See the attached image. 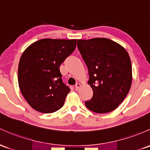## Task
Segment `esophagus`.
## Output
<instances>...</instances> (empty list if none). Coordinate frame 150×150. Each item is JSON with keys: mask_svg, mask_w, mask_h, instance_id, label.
Segmentation results:
<instances>
[{"mask_svg": "<svg viewBox=\"0 0 150 150\" xmlns=\"http://www.w3.org/2000/svg\"><path fill=\"white\" fill-rule=\"evenodd\" d=\"M80 87H81V84H80V83H77L76 85H75V90H78L79 89H80Z\"/></svg>", "mask_w": 150, "mask_h": 150, "instance_id": "34e87169", "label": "esophagus"}]
</instances>
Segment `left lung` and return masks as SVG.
Instances as JSON below:
<instances>
[{
  "instance_id": "1",
  "label": "left lung",
  "mask_w": 150,
  "mask_h": 150,
  "mask_svg": "<svg viewBox=\"0 0 150 150\" xmlns=\"http://www.w3.org/2000/svg\"><path fill=\"white\" fill-rule=\"evenodd\" d=\"M78 50L88 69L93 91L87 108L96 113H107L118 108L131 88L130 57L125 49L104 38L78 40Z\"/></svg>"
}]
</instances>
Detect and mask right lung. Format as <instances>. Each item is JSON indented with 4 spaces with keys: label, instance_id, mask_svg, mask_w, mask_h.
I'll list each match as a JSON object with an SVG mask.
<instances>
[{
    "label": "right lung",
    "instance_id": "add662e5",
    "mask_svg": "<svg viewBox=\"0 0 150 150\" xmlns=\"http://www.w3.org/2000/svg\"><path fill=\"white\" fill-rule=\"evenodd\" d=\"M76 39H41L25 50L20 59L18 80L30 106L52 113L63 106L70 89L62 80L60 65L76 47Z\"/></svg>",
    "mask_w": 150,
    "mask_h": 150
}]
</instances>
